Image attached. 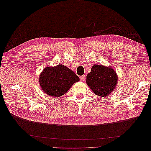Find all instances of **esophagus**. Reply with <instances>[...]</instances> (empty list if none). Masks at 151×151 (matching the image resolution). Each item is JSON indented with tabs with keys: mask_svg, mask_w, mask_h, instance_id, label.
Returning <instances> with one entry per match:
<instances>
[{
	"mask_svg": "<svg viewBox=\"0 0 151 151\" xmlns=\"http://www.w3.org/2000/svg\"><path fill=\"white\" fill-rule=\"evenodd\" d=\"M80 79H81V81H85V80H86V76H81Z\"/></svg>",
	"mask_w": 151,
	"mask_h": 151,
	"instance_id": "1",
	"label": "esophagus"
}]
</instances>
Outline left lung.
Segmentation results:
<instances>
[{
  "label": "left lung",
  "mask_w": 151,
  "mask_h": 151,
  "mask_svg": "<svg viewBox=\"0 0 151 151\" xmlns=\"http://www.w3.org/2000/svg\"><path fill=\"white\" fill-rule=\"evenodd\" d=\"M118 77L111 67L94 64L87 75L86 83L99 96L106 97L115 90Z\"/></svg>",
  "instance_id": "8db88e82"
}]
</instances>
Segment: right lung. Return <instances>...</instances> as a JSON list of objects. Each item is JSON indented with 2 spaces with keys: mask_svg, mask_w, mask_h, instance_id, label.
I'll list each match as a JSON object with an SVG mask.
<instances>
[{
  "mask_svg": "<svg viewBox=\"0 0 151 151\" xmlns=\"http://www.w3.org/2000/svg\"><path fill=\"white\" fill-rule=\"evenodd\" d=\"M79 81V77L74 72L62 64L55 67H47L39 77L42 90L53 97L62 96Z\"/></svg>",
  "mask_w": 151,
  "mask_h": 151,
  "instance_id": "obj_1",
  "label": "right lung"
}]
</instances>
